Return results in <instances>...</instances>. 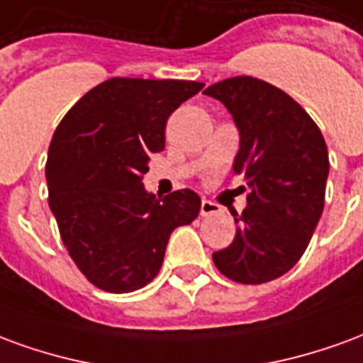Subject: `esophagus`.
<instances>
[{"instance_id":"1","label":"esophagus","mask_w":363,"mask_h":363,"mask_svg":"<svg viewBox=\"0 0 363 363\" xmlns=\"http://www.w3.org/2000/svg\"><path fill=\"white\" fill-rule=\"evenodd\" d=\"M202 216H213V213H220V206L213 204L210 200H202V208H200Z\"/></svg>"}]
</instances>
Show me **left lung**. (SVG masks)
Returning a JSON list of instances; mask_svg holds the SVG:
<instances>
[{
    "mask_svg": "<svg viewBox=\"0 0 363 363\" xmlns=\"http://www.w3.org/2000/svg\"><path fill=\"white\" fill-rule=\"evenodd\" d=\"M233 114L241 147L233 173L249 194L233 243L212 255L223 276L267 284L296 267L311 241L323 206L328 151L319 126L299 104L270 83L237 75L204 91Z\"/></svg>",
    "mask_w": 363,
    "mask_h": 363,
    "instance_id": "obj_1",
    "label": "left lung"
}]
</instances>
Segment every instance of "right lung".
I'll return each mask as SVG.
<instances>
[{"mask_svg":"<svg viewBox=\"0 0 363 363\" xmlns=\"http://www.w3.org/2000/svg\"><path fill=\"white\" fill-rule=\"evenodd\" d=\"M204 83L112 77L85 93L52 135L46 182L60 237L99 289L143 288L163 264L167 241L198 218L200 196L143 189L151 153L165 147L169 116Z\"/></svg>","mask_w":363,"mask_h":363,"instance_id":"1","label":"right lung"}]
</instances>
